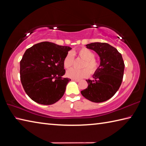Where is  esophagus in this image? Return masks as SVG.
<instances>
[{
    "label": "esophagus",
    "mask_w": 146,
    "mask_h": 146,
    "mask_svg": "<svg viewBox=\"0 0 146 146\" xmlns=\"http://www.w3.org/2000/svg\"><path fill=\"white\" fill-rule=\"evenodd\" d=\"M72 80L74 81H76V82H79V79H72Z\"/></svg>",
    "instance_id": "34e87169"
}]
</instances>
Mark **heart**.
Listing matches in <instances>:
<instances>
[{
    "label": "heart",
    "instance_id": "1",
    "mask_svg": "<svg viewBox=\"0 0 146 146\" xmlns=\"http://www.w3.org/2000/svg\"><path fill=\"white\" fill-rule=\"evenodd\" d=\"M77 54L79 57L85 60L84 62L82 69H76V68H70L67 71V76L72 79H79L90 75L91 74L97 72L99 68L100 67V62L98 60L95 58V54L93 52L86 48H82L77 51ZM74 64V56L72 53H68L64 60V66L65 68L71 67ZM88 68L90 71L86 69Z\"/></svg>",
    "mask_w": 146,
    "mask_h": 146
}]
</instances>
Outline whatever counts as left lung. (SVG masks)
Instances as JSON below:
<instances>
[{"label":"left lung","instance_id":"8db88e82","mask_svg":"<svg viewBox=\"0 0 146 146\" xmlns=\"http://www.w3.org/2000/svg\"><path fill=\"white\" fill-rule=\"evenodd\" d=\"M86 46L100 56V67L93 74V80H86L88 86L81 93L93 102H103L113 97L119 90L124 74V62L121 54L109 44L93 42Z\"/></svg>","mask_w":146,"mask_h":146}]
</instances>
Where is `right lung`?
<instances>
[{
    "label": "right lung",
    "mask_w": 146,
    "mask_h": 146,
    "mask_svg": "<svg viewBox=\"0 0 146 146\" xmlns=\"http://www.w3.org/2000/svg\"><path fill=\"white\" fill-rule=\"evenodd\" d=\"M72 49L49 42L32 46L20 61V79L25 92L35 102L56 103L64 95L71 79L64 78V60Z\"/></svg>",
    "instance_id": "add662e5"
}]
</instances>
